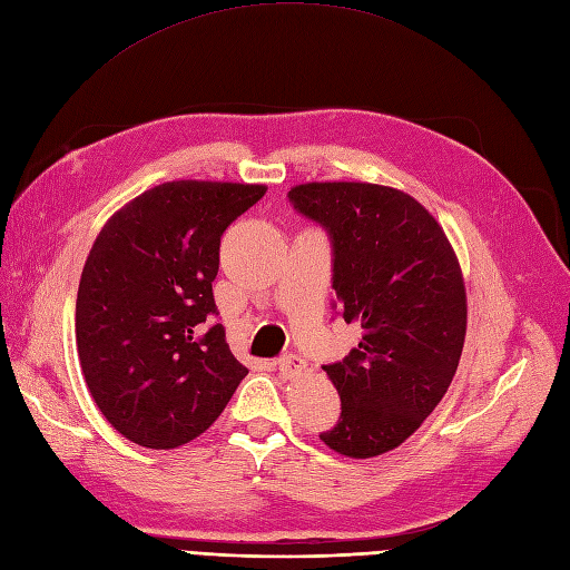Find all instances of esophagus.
Wrapping results in <instances>:
<instances>
[{"label":"esophagus","mask_w":570,"mask_h":570,"mask_svg":"<svg viewBox=\"0 0 570 570\" xmlns=\"http://www.w3.org/2000/svg\"><path fill=\"white\" fill-rule=\"evenodd\" d=\"M277 370L286 379H296V376H301L305 372V362L298 355H284V357L277 360Z\"/></svg>","instance_id":"1"}]
</instances>
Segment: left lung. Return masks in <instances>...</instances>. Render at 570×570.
Masks as SVG:
<instances>
[{
  "label": "left lung",
  "instance_id": "8db88e82",
  "mask_svg": "<svg viewBox=\"0 0 570 570\" xmlns=\"http://www.w3.org/2000/svg\"><path fill=\"white\" fill-rule=\"evenodd\" d=\"M288 200L332 238L338 315L362 326L351 355L324 364L341 416L320 438L345 456L383 454L450 389L466 336L462 269L435 217L400 189L309 181Z\"/></svg>",
  "mask_w": 570,
  "mask_h": 570
}]
</instances>
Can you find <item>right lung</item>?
<instances>
[{
	"label": "right lung",
	"instance_id": "obj_1",
	"mask_svg": "<svg viewBox=\"0 0 570 570\" xmlns=\"http://www.w3.org/2000/svg\"><path fill=\"white\" fill-rule=\"evenodd\" d=\"M265 185L165 181L120 208L91 246L76 303L85 383L118 433L173 450L210 429L248 374L213 282L219 236Z\"/></svg>",
	"mask_w": 570,
	"mask_h": 570
}]
</instances>
